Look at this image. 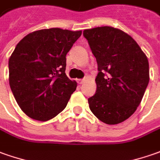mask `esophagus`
Instances as JSON below:
<instances>
[{
  "label": "esophagus",
  "mask_w": 160,
  "mask_h": 160,
  "mask_svg": "<svg viewBox=\"0 0 160 160\" xmlns=\"http://www.w3.org/2000/svg\"><path fill=\"white\" fill-rule=\"evenodd\" d=\"M84 81H85L84 79H79V80H77V82H78L79 84H82Z\"/></svg>",
  "instance_id": "1"
}]
</instances>
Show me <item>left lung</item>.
Instances as JSON below:
<instances>
[{
    "mask_svg": "<svg viewBox=\"0 0 160 160\" xmlns=\"http://www.w3.org/2000/svg\"><path fill=\"white\" fill-rule=\"evenodd\" d=\"M98 65L95 94L88 98L95 117L117 124L133 115L149 83V62L134 39L113 27L83 31Z\"/></svg>",
    "mask_w": 160,
    "mask_h": 160,
    "instance_id": "left-lung-1",
    "label": "left lung"
}]
</instances>
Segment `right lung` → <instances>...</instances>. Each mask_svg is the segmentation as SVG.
<instances>
[{"instance_id": "1", "label": "right lung", "mask_w": 160, "mask_h": 160, "mask_svg": "<svg viewBox=\"0 0 160 160\" xmlns=\"http://www.w3.org/2000/svg\"><path fill=\"white\" fill-rule=\"evenodd\" d=\"M82 31L52 28L28 34L8 60L9 86L28 117L48 121L66 107L77 83L66 75L67 52Z\"/></svg>"}]
</instances>
